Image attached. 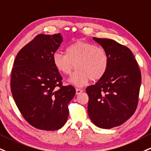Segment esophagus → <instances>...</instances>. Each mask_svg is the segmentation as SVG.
<instances>
[{
	"mask_svg": "<svg viewBox=\"0 0 151 151\" xmlns=\"http://www.w3.org/2000/svg\"><path fill=\"white\" fill-rule=\"evenodd\" d=\"M76 94H80L83 92V90H82V89H80V88H76Z\"/></svg>",
	"mask_w": 151,
	"mask_h": 151,
	"instance_id": "34e87169",
	"label": "esophagus"
}]
</instances>
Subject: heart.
<instances>
[{
	"label": "heart",
	"mask_w": 151,
	"mask_h": 151,
	"mask_svg": "<svg viewBox=\"0 0 151 151\" xmlns=\"http://www.w3.org/2000/svg\"><path fill=\"white\" fill-rule=\"evenodd\" d=\"M52 61L56 69L64 76H70L77 68L68 83L79 87L84 86L90 79H101L109 64V56L103 47L85 41L70 44L65 49V54L55 52Z\"/></svg>",
	"instance_id": "obj_1"
}]
</instances>
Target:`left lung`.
Here are the masks:
<instances>
[{
  "label": "left lung",
  "instance_id": "left-lung-1",
  "mask_svg": "<svg viewBox=\"0 0 151 151\" xmlns=\"http://www.w3.org/2000/svg\"><path fill=\"white\" fill-rule=\"evenodd\" d=\"M93 40L106 50L109 64L105 75L95 85L87 87V111L96 126L111 129L123 124L135 112L141 72L129 48L111 39L94 37Z\"/></svg>",
  "mask_w": 151,
  "mask_h": 151
}]
</instances>
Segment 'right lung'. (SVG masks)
I'll use <instances>...</instances> for the list:
<instances>
[{"instance_id": "add662e5", "label": "right lung", "mask_w": 151, "mask_h": 151, "mask_svg": "<svg viewBox=\"0 0 151 151\" xmlns=\"http://www.w3.org/2000/svg\"><path fill=\"white\" fill-rule=\"evenodd\" d=\"M63 41L61 33L39 34L19 52L11 75V91L24 118L33 127L60 129L68 119V104L76 94L61 85L52 57Z\"/></svg>"}]
</instances>
